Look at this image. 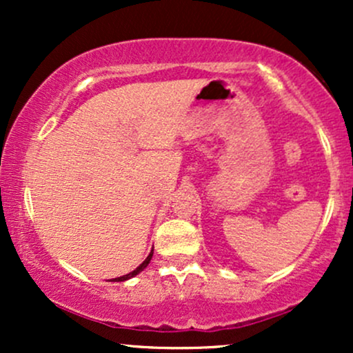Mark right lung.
Masks as SVG:
<instances>
[{
  "instance_id": "1",
  "label": "right lung",
  "mask_w": 353,
  "mask_h": 353,
  "mask_svg": "<svg viewBox=\"0 0 353 353\" xmlns=\"http://www.w3.org/2000/svg\"><path fill=\"white\" fill-rule=\"evenodd\" d=\"M151 259H152V250H151V254L148 255V259H145V261L143 262V264H141L139 267H137L136 270H132V272H129V274H125V275H123V277H117V279H112V282H124V281H128V279H131V277H134V275H137L141 272V270H144L145 267H148V264L149 262H151Z\"/></svg>"
}]
</instances>
